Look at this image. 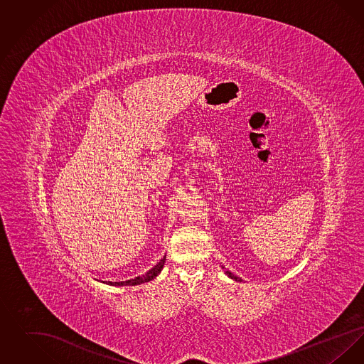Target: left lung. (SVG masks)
Here are the masks:
<instances>
[{"mask_svg":"<svg viewBox=\"0 0 364 364\" xmlns=\"http://www.w3.org/2000/svg\"><path fill=\"white\" fill-rule=\"evenodd\" d=\"M223 269H225V267L223 266ZM225 274L228 276V277L232 278V279H235V281H237V282H242V278L237 277V276H235V274H233V273H230L229 270H225Z\"/></svg>","mask_w":364,"mask_h":364,"instance_id":"obj_1","label":"left lung"}]
</instances>
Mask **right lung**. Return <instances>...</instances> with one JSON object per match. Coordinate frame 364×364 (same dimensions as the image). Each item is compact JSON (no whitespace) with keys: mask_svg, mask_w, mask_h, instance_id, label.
I'll return each mask as SVG.
<instances>
[{"mask_svg":"<svg viewBox=\"0 0 364 364\" xmlns=\"http://www.w3.org/2000/svg\"><path fill=\"white\" fill-rule=\"evenodd\" d=\"M165 260H166V255L159 260L154 267H151L147 273L138 276V277L131 278V279H127V281H120V282H112V281H105V282L102 281V282L106 285H112V287H134V285H140V284L149 282V281L154 279L162 272Z\"/></svg>","mask_w":364,"mask_h":364,"instance_id":"1","label":"right lung"}]
</instances>
